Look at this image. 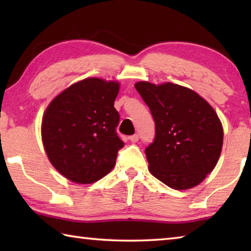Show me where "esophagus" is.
Segmentation results:
<instances>
[{
    "instance_id": "34e87169",
    "label": "esophagus",
    "mask_w": 251,
    "mask_h": 251,
    "mask_svg": "<svg viewBox=\"0 0 251 251\" xmlns=\"http://www.w3.org/2000/svg\"><path fill=\"white\" fill-rule=\"evenodd\" d=\"M129 141L131 142V143H136V142H138V138H139V136L137 135V134H135V135H131V136H129Z\"/></svg>"
}]
</instances>
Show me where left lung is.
<instances>
[{
  "mask_svg": "<svg viewBox=\"0 0 251 251\" xmlns=\"http://www.w3.org/2000/svg\"><path fill=\"white\" fill-rule=\"evenodd\" d=\"M135 88L155 122V138L145 150L151 175L177 190L201 184L223 147V126L214 108L177 84L138 82Z\"/></svg>",
  "mask_w": 251,
  "mask_h": 251,
  "instance_id": "1",
  "label": "left lung"
}]
</instances>
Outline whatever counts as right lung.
Here are the masks:
<instances>
[{
	"label": "right lung",
	"instance_id": "add662e5",
	"mask_svg": "<svg viewBox=\"0 0 251 251\" xmlns=\"http://www.w3.org/2000/svg\"><path fill=\"white\" fill-rule=\"evenodd\" d=\"M117 82L86 78L50 101L42 120V141L50 164L77 184L100 180L115 166L124 142L116 133Z\"/></svg>",
	"mask_w": 251,
	"mask_h": 251
}]
</instances>
